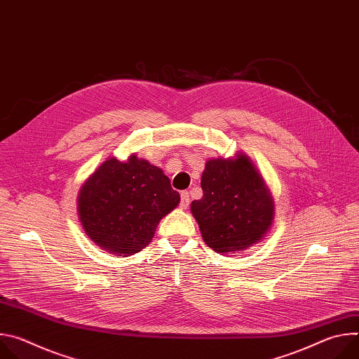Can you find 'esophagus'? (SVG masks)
I'll return each instance as SVG.
<instances>
[{"mask_svg": "<svg viewBox=\"0 0 359 359\" xmlns=\"http://www.w3.org/2000/svg\"><path fill=\"white\" fill-rule=\"evenodd\" d=\"M189 203H190L189 191H187V190H183V191L180 193V208H182V209H187Z\"/></svg>", "mask_w": 359, "mask_h": 359, "instance_id": "34e87169", "label": "esophagus"}]
</instances>
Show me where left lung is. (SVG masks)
<instances>
[{"label": "left lung", "mask_w": 359, "mask_h": 359, "mask_svg": "<svg viewBox=\"0 0 359 359\" xmlns=\"http://www.w3.org/2000/svg\"><path fill=\"white\" fill-rule=\"evenodd\" d=\"M200 184L203 197L193 200L190 209L210 248L220 254L241 251L266 237L274 200L244 153L208 161Z\"/></svg>", "instance_id": "obj_1"}]
</instances>
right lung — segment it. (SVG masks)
Here are the masks:
<instances>
[{"label": "right lung", "instance_id": "right-lung-1", "mask_svg": "<svg viewBox=\"0 0 359 359\" xmlns=\"http://www.w3.org/2000/svg\"><path fill=\"white\" fill-rule=\"evenodd\" d=\"M180 194L163 170L130 155L109 158L82 184L78 215L88 237L112 254L144 248L159 222L177 208Z\"/></svg>", "mask_w": 359, "mask_h": 359}]
</instances>
